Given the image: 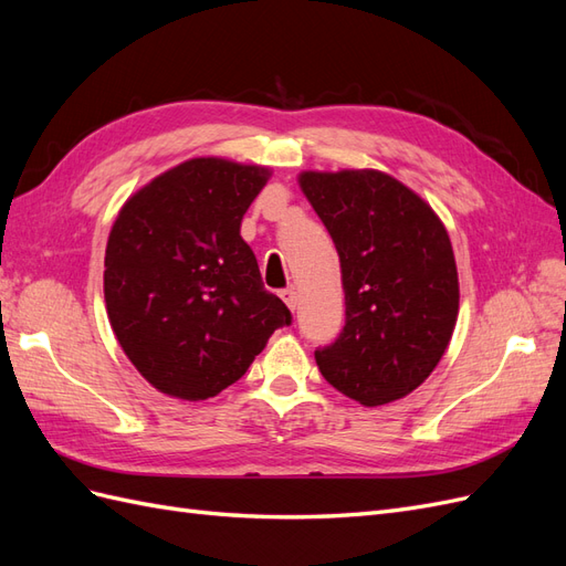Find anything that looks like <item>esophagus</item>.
<instances>
[{
    "instance_id": "esophagus-1",
    "label": "esophagus",
    "mask_w": 566,
    "mask_h": 566,
    "mask_svg": "<svg viewBox=\"0 0 566 566\" xmlns=\"http://www.w3.org/2000/svg\"><path fill=\"white\" fill-rule=\"evenodd\" d=\"M281 300L285 302V306L290 312H295L297 306H300V295H297V290L295 287H287V290H283L281 293Z\"/></svg>"
}]
</instances>
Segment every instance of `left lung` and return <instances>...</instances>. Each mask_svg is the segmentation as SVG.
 I'll use <instances>...</instances> for the list:
<instances>
[{"instance_id":"left-lung-1","label":"left lung","mask_w":566,"mask_h":566,"mask_svg":"<svg viewBox=\"0 0 566 566\" xmlns=\"http://www.w3.org/2000/svg\"><path fill=\"white\" fill-rule=\"evenodd\" d=\"M300 188L339 254L345 328L316 349L325 380L364 406L403 399L447 352L458 269L443 221L380 169L302 172Z\"/></svg>"}]
</instances>
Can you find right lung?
Here are the masks:
<instances>
[{
  "label": "right lung",
  "instance_id": "right-lung-1",
  "mask_svg": "<svg viewBox=\"0 0 566 566\" xmlns=\"http://www.w3.org/2000/svg\"><path fill=\"white\" fill-rule=\"evenodd\" d=\"M262 165L191 158L127 198L106 245L111 328L167 397L202 401L243 378L290 310L241 238Z\"/></svg>",
  "mask_w": 566,
  "mask_h": 566
}]
</instances>
